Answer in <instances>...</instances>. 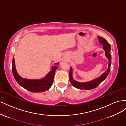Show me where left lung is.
<instances>
[{"label": "left lung", "mask_w": 126, "mask_h": 126, "mask_svg": "<svg viewBox=\"0 0 126 126\" xmlns=\"http://www.w3.org/2000/svg\"><path fill=\"white\" fill-rule=\"evenodd\" d=\"M98 38L99 39V42L103 46V49H104V50L105 51L106 57L109 61L108 69L104 73H103L97 78L88 82H80L76 81L73 79V77H72V69L71 67H70L69 71V80L71 85L74 87L76 88L84 90H90L96 88L97 86L100 84L101 82H102L106 78L109 73L110 70V66H111V54H110L111 47H110V45L105 39L100 37H98Z\"/></svg>", "instance_id": "obj_1"}]
</instances>
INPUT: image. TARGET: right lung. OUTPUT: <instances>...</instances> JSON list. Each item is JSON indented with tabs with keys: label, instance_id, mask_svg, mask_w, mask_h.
Here are the masks:
<instances>
[{
	"label": "right lung",
	"instance_id": "obj_1",
	"mask_svg": "<svg viewBox=\"0 0 126 126\" xmlns=\"http://www.w3.org/2000/svg\"><path fill=\"white\" fill-rule=\"evenodd\" d=\"M59 63H55L58 64ZM58 68L57 66H53L52 69L44 78L41 79H28L22 78L17 72L15 66V60L13 59L12 71L14 77L18 83L22 87L32 93H41L48 90L52 85L55 71Z\"/></svg>",
	"mask_w": 126,
	"mask_h": 126
}]
</instances>
